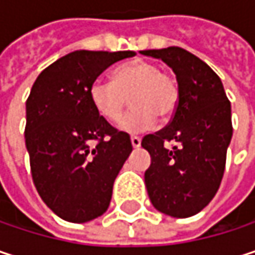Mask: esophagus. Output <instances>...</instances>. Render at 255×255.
I'll return each mask as SVG.
<instances>
[{"mask_svg": "<svg viewBox=\"0 0 255 255\" xmlns=\"http://www.w3.org/2000/svg\"><path fill=\"white\" fill-rule=\"evenodd\" d=\"M131 144H132V147H140V144H141V138L140 137H137V135H131Z\"/></svg>", "mask_w": 255, "mask_h": 255, "instance_id": "obj_1", "label": "esophagus"}]
</instances>
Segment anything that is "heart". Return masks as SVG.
Returning a JSON list of instances; mask_svg holds the SVG:
<instances>
[{"mask_svg": "<svg viewBox=\"0 0 255 255\" xmlns=\"http://www.w3.org/2000/svg\"><path fill=\"white\" fill-rule=\"evenodd\" d=\"M90 100L97 114L117 121L131 100L132 109L118 123L126 132H141L152 128L156 117L170 118L178 105L177 81L149 60L137 59L114 69L112 81L97 78L91 82Z\"/></svg>", "mask_w": 255, "mask_h": 255, "instance_id": "heart-1", "label": "heart"}]
</instances>
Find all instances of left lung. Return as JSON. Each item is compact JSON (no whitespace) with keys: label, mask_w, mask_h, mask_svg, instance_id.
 <instances>
[{"label":"left lung","mask_w":255,"mask_h":255,"mask_svg":"<svg viewBox=\"0 0 255 255\" xmlns=\"http://www.w3.org/2000/svg\"><path fill=\"white\" fill-rule=\"evenodd\" d=\"M141 54L167 63L180 91L170 124L141 140L152 159L144 173L147 195L158 211L186 219L204 210L220 187L233 132L230 102L219 75L184 48Z\"/></svg>","instance_id":"obj_1"}]
</instances>
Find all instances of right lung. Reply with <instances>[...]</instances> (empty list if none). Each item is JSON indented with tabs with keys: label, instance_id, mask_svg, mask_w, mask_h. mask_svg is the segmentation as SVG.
<instances>
[{
	"label": "right lung",
	"instance_id": "1",
	"mask_svg": "<svg viewBox=\"0 0 255 255\" xmlns=\"http://www.w3.org/2000/svg\"><path fill=\"white\" fill-rule=\"evenodd\" d=\"M134 51H72L45 68L26 100L25 141L33 184L47 207L71 223L106 213L129 156V135L102 118L90 85Z\"/></svg>",
	"mask_w": 255,
	"mask_h": 255
}]
</instances>
